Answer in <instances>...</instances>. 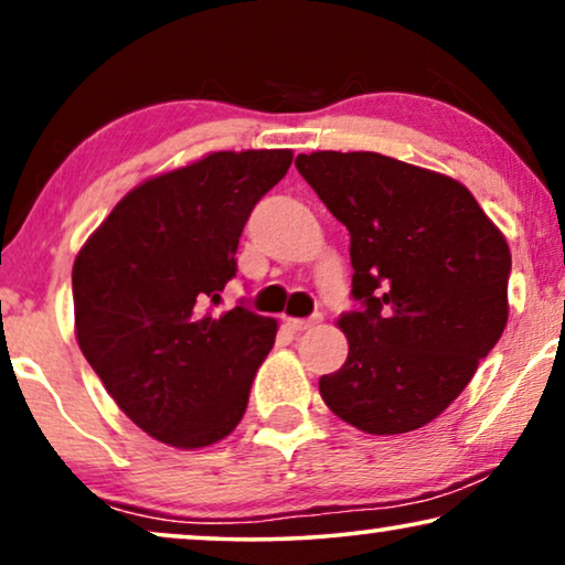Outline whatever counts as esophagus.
<instances>
[{"mask_svg":"<svg viewBox=\"0 0 565 565\" xmlns=\"http://www.w3.org/2000/svg\"><path fill=\"white\" fill-rule=\"evenodd\" d=\"M319 323H321V316H311V319H285V327L292 331H308L319 327Z\"/></svg>","mask_w":565,"mask_h":565,"instance_id":"1","label":"esophagus"}]
</instances>
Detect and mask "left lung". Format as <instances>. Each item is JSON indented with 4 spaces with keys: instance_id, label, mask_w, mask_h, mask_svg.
Masks as SVG:
<instances>
[{
    "instance_id": "1",
    "label": "left lung",
    "mask_w": 565,
    "mask_h": 565,
    "mask_svg": "<svg viewBox=\"0 0 565 565\" xmlns=\"http://www.w3.org/2000/svg\"><path fill=\"white\" fill-rule=\"evenodd\" d=\"M296 167L350 231V354L321 375L323 404L367 435L445 412L507 327L512 254L452 177L373 151L298 153Z\"/></svg>"
}]
</instances>
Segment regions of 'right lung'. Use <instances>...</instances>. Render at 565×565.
<instances>
[{"mask_svg": "<svg viewBox=\"0 0 565 565\" xmlns=\"http://www.w3.org/2000/svg\"><path fill=\"white\" fill-rule=\"evenodd\" d=\"M292 151H215L130 190L76 254V342L130 422L195 450L236 429L277 321L236 306L215 316L236 277L254 205Z\"/></svg>", "mask_w": 565, "mask_h": 565, "instance_id": "obj_1", "label": "right lung"}]
</instances>
